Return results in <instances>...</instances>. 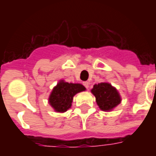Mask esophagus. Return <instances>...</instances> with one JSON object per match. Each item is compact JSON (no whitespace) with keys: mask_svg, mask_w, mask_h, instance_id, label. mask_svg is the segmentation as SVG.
<instances>
[{"mask_svg":"<svg viewBox=\"0 0 156 156\" xmlns=\"http://www.w3.org/2000/svg\"><path fill=\"white\" fill-rule=\"evenodd\" d=\"M83 84L84 85V87L87 88V89H88V87H89V83H88V82H83Z\"/></svg>","mask_w":156,"mask_h":156,"instance_id":"1","label":"esophagus"}]
</instances>
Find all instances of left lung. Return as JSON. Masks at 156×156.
<instances>
[{
	"label": "left lung",
	"mask_w": 156,
	"mask_h": 156,
	"mask_svg": "<svg viewBox=\"0 0 156 156\" xmlns=\"http://www.w3.org/2000/svg\"><path fill=\"white\" fill-rule=\"evenodd\" d=\"M96 98V102L100 109L109 111L119 105L120 96L115 88L108 83H100L95 84L91 90Z\"/></svg>",
	"instance_id": "1"
}]
</instances>
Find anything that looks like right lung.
Segmentation results:
<instances>
[{"label":"right lung","mask_w":156,"mask_h":156,"mask_svg":"<svg viewBox=\"0 0 156 156\" xmlns=\"http://www.w3.org/2000/svg\"><path fill=\"white\" fill-rule=\"evenodd\" d=\"M86 88L80 83H69L60 81L53 88L49 97V104L55 111L66 112L71 108L73 96L79 92L84 91Z\"/></svg>","instance_id":"right-lung-1"}]
</instances>
